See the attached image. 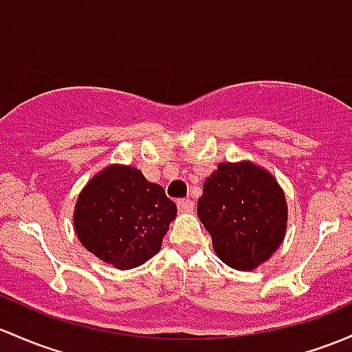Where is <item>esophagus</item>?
<instances>
[{"mask_svg":"<svg viewBox=\"0 0 352 352\" xmlns=\"http://www.w3.org/2000/svg\"><path fill=\"white\" fill-rule=\"evenodd\" d=\"M177 206H179L180 212H192V210H194V202H192L190 199H180V201L177 202Z\"/></svg>","mask_w":352,"mask_h":352,"instance_id":"obj_1","label":"esophagus"}]
</instances>
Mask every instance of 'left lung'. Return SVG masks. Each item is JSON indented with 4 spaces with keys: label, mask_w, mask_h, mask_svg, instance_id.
<instances>
[{
    "label": "left lung",
    "mask_w": 352,
    "mask_h": 352,
    "mask_svg": "<svg viewBox=\"0 0 352 352\" xmlns=\"http://www.w3.org/2000/svg\"><path fill=\"white\" fill-rule=\"evenodd\" d=\"M197 214L221 261L239 272L268 261L287 232L283 188L268 170L250 160L217 165L206 179Z\"/></svg>",
    "instance_id": "8db88e82"
}]
</instances>
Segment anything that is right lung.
Returning <instances> with one entry per match:
<instances>
[{"label": "right lung", "instance_id": "right-lung-1", "mask_svg": "<svg viewBox=\"0 0 352 352\" xmlns=\"http://www.w3.org/2000/svg\"><path fill=\"white\" fill-rule=\"evenodd\" d=\"M177 206L142 170L113 164L96 173L74 207V231L89 253L118 270L146 263L160 251Z\"/></svg>", "mask_w": 352, "mask_h": 352}]
</instances>
